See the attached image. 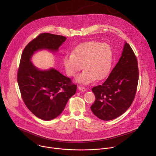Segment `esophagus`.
<instances>
[{
    "label": "esophagus",
    "instance_id": "1",
    "mask_svg": "<svg viewBox=\"0 0 156 156\" xmlns=\"http://www.w3.org/2000/svg\"><path fill=\"white\" fill-rule=\"evenodd\" d=\"M78 90L82 92H84L86 90V89L85 88V87H83V86H78Z\"/></svg>",
    "mask_w": 156,
    "mask_h": 156
}]
</instances>
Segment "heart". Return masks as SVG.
Returning a JSON list of instances; mask_svg holds the SVG:
<instances>
[{"instance_id": "1", "label": "heart", "mask_w": 156, "mask_h": 156, "mask_svg": "<svg viewBox=\"0 0 156 156\" xmlns=\"http://www.w3.org/2000/svg\"><path fill=\"white\" fill-rule=\"evenodd\" d=\"M113 60V51L109 44L98 41L82 43L63 59L66 73L76 77L80 70H84L77 78L79 83L87 84L96 79L101 80L109 74Z\"/></svg>"}]
</instances>
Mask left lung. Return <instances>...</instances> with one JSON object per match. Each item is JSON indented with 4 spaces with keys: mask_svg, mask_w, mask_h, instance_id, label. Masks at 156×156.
Segmentation results:
<instances>
[{
    "mask_svg": "<svg viewBox=\"0 0 156 156\" xmlns=\"http://www.w3.org/2000/svg\"><path fill=\"white\" fill-rule=\"evenodd\" d=\"M137 58L126 42L122 56L108 78L92 88L96 100L93 114L102 120L116 119L125 113L134 101L138 83Z\"/></svg>",
    "mask_w": 156,
    "mask_h": 156,
    "instance_id": "8db88e82",
    "label": "left lung"
}]
</instances>
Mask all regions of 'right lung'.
<instances>
[{"mask_svg": "<svg viewBox=\"0 0 156 156\" xmlns=\"http://www.w3.org/2000/svg\"><path fill=\"white\" fill-rule=\"evenodd\" d=\"M66 39L60 35L41 33L27 44L21 54L17 81L22 99L34 115L44 120L54 119L62 112L77 85L54 69L39 70L30 58L38 50L57 51Z\"/></svg>", "mask_w": 156, "mask_h": 156, "instance_id": "add662e5", "label": "right lung"}]
</instances>
